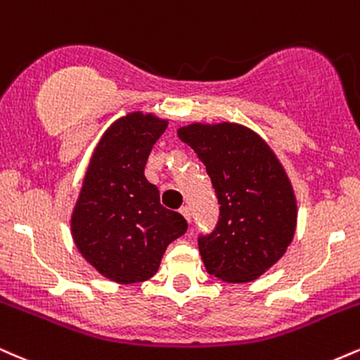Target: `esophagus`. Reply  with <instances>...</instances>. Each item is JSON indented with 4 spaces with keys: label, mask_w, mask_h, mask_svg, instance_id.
I'll return each instance as SVG.
<instances>
[{
    "label": "esophagus",
    "mask_w": 360,
    "mask_h": 360,
    "mask_svg": "<svg viewBox=\"0 0 360 360\" xmlns=\"http://www.w3.org/2000/svg\"><path fill=\"white\" fill-rule=\"evenodd\" d=\"M179 213L183 214V217L186 218V220H188V221H191V212H189V208H188V206H181V208H179Z\"/></svg>",
    "instance_id": "34e87169"
}]
</instances>
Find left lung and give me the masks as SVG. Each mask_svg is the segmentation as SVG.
<instances>
[{
	"label": "left lung",
	"mask_w": 360,
	"mask_h": 360,
	"mask_svg": "<svg viewBox=\"0 0 360 360\" xmlns=\"http://www.w3.org/2000/svg\"><path fill=\"white\" fill-rule=\"evenodd\" d=\"M177 135L206 166L220 205L213 232L198 237L206 271L226 283L257 279L295 237L298 206L286 171L255 131L237 123H193Z\"/></svg>",
	"instance_id": "obj_1"
}]
</instances>
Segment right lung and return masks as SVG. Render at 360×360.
<instances>
[{
  "instance_id": "add662e5",
  "label": "right lung",
  "mask_w": 360,
  "mask_h": 360,
  "mask_svg": "<svg viewBox=\"0 0 360 360\" xmlns=\"http://www.w3.org/2000/svg\"><path fill=\"white\" fill-rule=\"evenodd\" d=\"M167 120L142 111L117 120L103 134L74 206L71 232L77 250L115 283L150 279L167 245L188 221L160 205L159 189L143 176L148 154Z\"/></svg>"
}]
</instances>
